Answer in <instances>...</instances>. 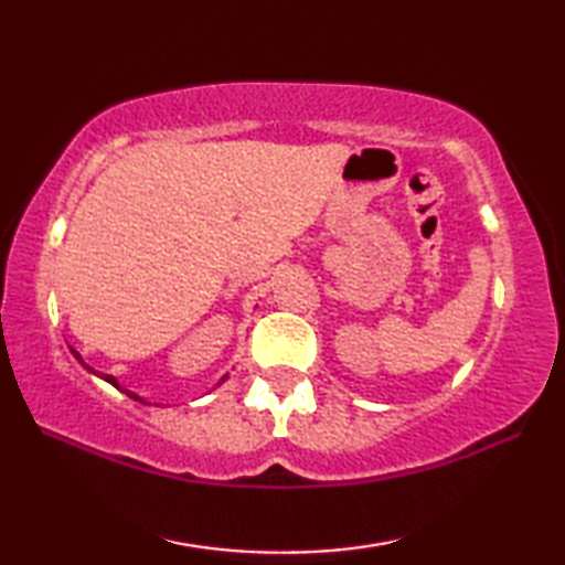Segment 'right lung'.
<instances>
[{"label": "right lung", "instance_id": "add662e5", "mask_svg": "<svg viewBox=\"0 0 565 565\" xmlns=\"http://www.w3.org/2000/svg\"><path fill=\"white\" fill-rule=\"evenodd\" d=\"M70 352H72V354H75V359H77V362H79V364H82L84 369H87V371H92V374H97V371H94V369H92L89 364H84V359L79 356V352H77V350H72V347H70ZM97 376H99V379H104V381H109V383H111V386H116L118 391H124V393L128 395V398H134V401H138V403H146V398H140V395H138V393H134V391H128V388H121V383H118V381H116L114 376H109V374H97ZM225 379H227V376H223V379L218 381V386H221V383H223ZM148 405H150V403H148Z\"/></svg>", "mask_w": 565, "mask_h": 565}]
</instances>
